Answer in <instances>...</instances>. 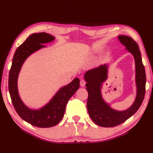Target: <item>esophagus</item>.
Returning <instances> with one entry per match:
<instances>
[{"label": "esophagus", "mask_w": 153, "mask_h": 153, "mask_svg": "<svg viewBox=\"0 0 153 153\" xmlns=\"http://www.w3.org/2000/svg\"><path fill=\"white\" fill-rule=\"evenodd\" d=\"M85 84H86V82H85V80L82 79V80L80 81V85L82 86V87H85Z\"/></svg>", "instance_id": "34e87169"}]
</instances>
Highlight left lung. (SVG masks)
I'll return each instance as SVG.
<instances>
[{
	"label": "left lung",
	"mask_w": 153,
	"mask_h": 153,
	"mask_svg": "<svg viewBox=\"0 0 153 153\" xmlns=\"http://www.w3.org/2000/svg\"><path fill=\"white\" fill-rule=\"evenodd\" d=\"M119 41L126 50L133 54L135 62V82L137 95L130 108L123 111L114 110L103 100L101 95L102 83L107 79L108 66L101 65L88 70L84 76L87 82L86 89L88 92L87 110L91 118L97 125L105 128H112L121 124L137 111L144 99L145 94L146 75L141 60V54L137 43L126 35H119Z\"/></svg>",
	"instance_id": "8db88e82"
}]
</instances>
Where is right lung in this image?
I'll return each mask as SVG.
<instances>
[{
  "mask_svg": "<svg viewBox=\"0 0 153 153\" xmlns=\"http://www.w3.org/2000/svg\"><path fill=\"white\" fill-rule=\"evenodd\" d=\"M53 40L54 37L44 32L31 34L16 49L9 72L8 89L16 112L25 122L39 128H50L58 124L64 115L68 101L79 87V78H75L68 85L60 88L49 102L39 110L29 108L22 101L17 81L23 64L32 53L45 47L42 44Z\"/></svg>",
  "mask_w": 153,
  "mask_h": 153,
  "instance_id": "obj_1",
  "label": "right lung"
}]
</instances>
